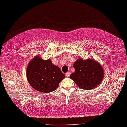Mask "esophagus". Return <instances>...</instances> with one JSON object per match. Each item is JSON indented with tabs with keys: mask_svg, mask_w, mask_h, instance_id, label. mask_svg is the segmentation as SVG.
Instances as JSON below:
<instances>
[{
	"mask_svg": "<svg viewBox=\"0 0 127 127\" xmlns=\"http://www.w3.org/2000/svg\"><path fill=\"white\" fill-rule=\"evenodd\" d=\"M70 75V72H67V73H66L65 74V76H66V77H69Z\"/></svg>",
	"mask_w": 127,
	"mask_h": 127,
	"instance_id": "1",
	"label": "esophagus"
}]
</instances>
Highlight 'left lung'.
I'll list each match as a JSON object with an SVG mask.
<instances>
[{"label": "left lung", "instance_id": "8db88e82", "mask_svg": "<svg viewBox=\"0 0 127 127\" xmlns=\"http://www.w3.org/2000/svg\"><path fill=\"white\" fill-rule=\"evenodd\" d=\"M75 71L70 78L80 89L91 90L100 85L103 79L104 71L101 64L92 59H77L73 64Z\"/></svg>", "mask_w": 127, "mask_h": 127}]
</instances>
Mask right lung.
<instances>
[{"label":"right lung","instance_id":"1","mask_svg":"<svg viewBox=\"0 0 127 127\" xmlns=\"http://www.w3.org/2000/svg\"><path fill=\"white\" fill-rule=\"evenodd\" d=\"M26 74L31 86L42 93L54 91L65 78L60 68L53 64L51 60H43L39 55H36L29 62Z\"/></svg>","mask_w":127,"mask_h":127}]
</instances>
